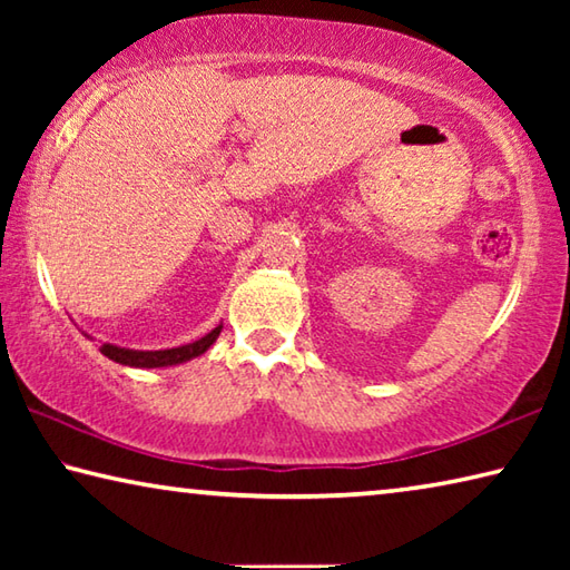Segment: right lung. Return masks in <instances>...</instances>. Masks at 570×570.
Wrapping results in <instances>:
<instances>
[{
    "label": "right lung",
    "mask_w": 570,
    "mask_h": 570,
    "mask_svg": "<svg viewBox=\"0 0 570 570\" xmlns=\"http://www.w3.org/2000/svg\"><path fill=\"white\" fill-rule=\"evenodd\" d=\"M224 326H216L214 332H208L204 340L193 342V344H183L176 346V350H158V352H138V350H122V346H112V344H102L100 352L108 356V360L118 362V364H128V366H170V364H180L188 362L193 356L204 354L210 344L216 342V336L220 334Z\"/></svg>",
    "instance_id": "right-lung-1"
}]
</instances>
